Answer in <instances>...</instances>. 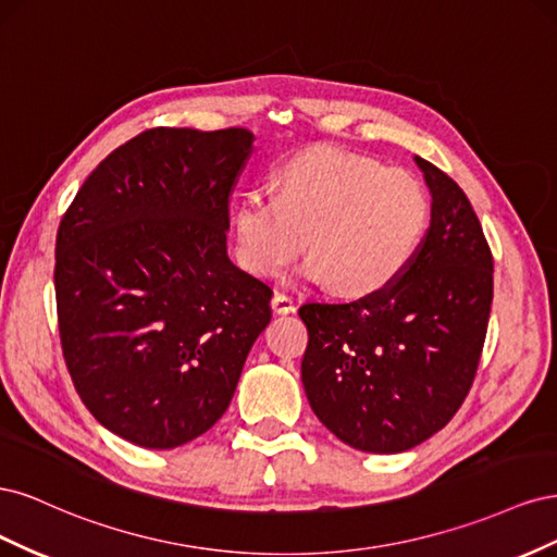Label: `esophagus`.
I'll return each instance as SVG.
<instances>
[{
  "label": "esophagus",
  "instance_id": "1",
  "mask_svg": "<svg viewBox=\"0 0 557 557\" xmlns=\"http://www.w3.org/2000/svg\"><path fill=\"white\" fill-rule=\"evenodd\" d=\"M272 309H274L276 313H293V311H295V301H293L290 295L274 293V297H272Z\"/></svg>",
  "mask_w": 557,
  "mask_h": 557
}]
</instances>
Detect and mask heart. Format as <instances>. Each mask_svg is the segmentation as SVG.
I'll use <instances>...</instances> for the list:
<instances>
[{"mask_svg":"<svg viewBox=\"0 0 557 557\" xmlns=\"http://www.w3.org/2000/svg\"><path fill=\"white\" fill-rule=\"evenodd\" d=\"M432 218L411 172L336 146L299 150L274 174V193L248 190L234 209L237 256L250 274L278 276L307 246L301 274L344 297L395 283L418 256Z\"/></svg>","mask_w":557,"mask_h":557,"instance_id":"heart-1","label":"heart"}]
</instances>
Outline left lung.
<instances>
[{"mask_svg":"<svg viewBox=\"0 0 557 557\" xmlns=\"http://www.w3.org/2000/svg\"><path fill=\"white\" fill-rule=\"evenodd\" d=\"M432 193L418 256L395 283L348 305L299 309L301 383L313 413L358 450L401 453L440 432L474 383L493 305V252L467 195L416 158Z\"/></svg>","mask_w":557,"mask_h":557,"instance_id":"8db88e82","label":"left lung"}]
</instances>
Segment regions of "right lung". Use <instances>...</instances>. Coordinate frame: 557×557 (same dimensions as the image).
<instances>
[{
    "instance_id": "right-lung-1",
    "label": "right lung",
    "mask_w": 557,
    "mask_h": 557,
    "mask_svg": "<svg viewBox=\"0 0 557 557\" xmlns=\"http://www.w3.org/2000/svg\"><path fill=\"white\" fill-rule=\"evenodd\" d=\"M256 137L244 127L144 129L81 185L55 239L66 372L113 434L176 448L215 425L272 288L227 258L230 197Z\"/></svg>"
}]
</instances>
